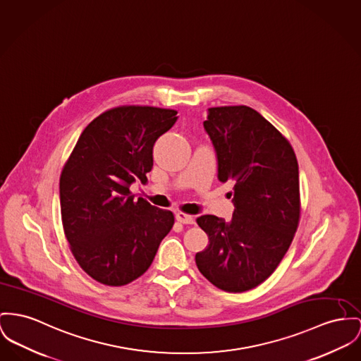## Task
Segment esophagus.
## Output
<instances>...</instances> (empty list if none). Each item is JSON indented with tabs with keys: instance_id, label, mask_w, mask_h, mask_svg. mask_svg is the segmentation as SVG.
<instances>
[{
	"instance_id": "1",
	"label": "esophagus",
	"mask_w": 361,
	"mask_h": 361,
	"mask_svg": "<svg viewBox=\"0 0 361 361\" xmlns=\"http://www.w3.org/2000/svg\"><path fill=\"white\" fill-rule=\"evenodd\" d=\"M175 219L179 221V223H183V224H192L194 223V217L190 215H186L183 212H176L175 214Z\"/></svg>"
}]
</instances>
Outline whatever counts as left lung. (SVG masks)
I'll use <instances>...</instances> for the list:
<instances>
[{
    "label": "left lung",
    "mask_w": 361,
    "mask_h": 361,
    "mask_svg": "<svg viewBox=\"0 0 361 361\" xmlns=\"http://www.w3.org/2000/svg\"><path fill=\"white\" fill-rule=\"evenodd\" d=\"M217 157V179L234 185L230 221L204 215L209 245L195 255L216 288L240 293L259 286L288 252L300 221L298 163L288 140L255 109L217 106L204 121Z\"/></svg>",
    "instance_id": "8db88e82"
}]
</instances>
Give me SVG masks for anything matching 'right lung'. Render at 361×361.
Instances as JSON below:
<instances>
[{"mask_svg":"<svg viewBox=\"0 0 361 361\" xmlns=\"http://www.w3.org/2000/svg\"><path fill=\"white\" fill-rule=\"evenodd\" d=\"M176 111L119 106L80 134L60 176L61 220L75 260L94 281L123 286L150 267L173 226L171 211L138 200L130 186L153 167V145Z\"/></svg>","mask_w":361,"mask_h":361,"instance_id":"1","label":"right lung"}]
</instances>
